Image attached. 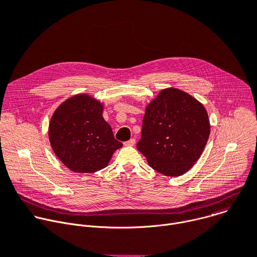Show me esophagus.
I'll return each instance as SVG.
<instances>
[{
  "label": "esophagus",
  "mask_w": 257,
  "mask_h": 257,
  "mask_svg": "<svg viewBox=\"0 0 257 257\" xmlns=\"http://www.w3.org/2000/svg\"><path fill=\"white\" fill-rule=\"evenodd\" d=\"M124 145L127 146V147H132V146L135 145V139H134V138H131V139H129L128 142H125Z\"/></svg>",
  "instance_id": "1"
}]
</instances>
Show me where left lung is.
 I'll list each match as a JSON object with an SVG mask.
<instances>
[{
	"label": "left lung",
	"mask_w": 257,
	"mask_h": 257,
	"mask_svg": "<svg viewBox=\"0 0 257 257\" xmlns=\"http://www.w3.org/2000/svg\"><path fill=\"white\" fill-rule=\"evenodd\" d=\"M210 134L208 113L179 89L162 90L146 109L137 150L166 176H180L201 157Z\"/></svg>",
	"instance_id": "8db88e82"
}]
</instances>
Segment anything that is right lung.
I'll list each match as a JSON object with an SVG mask.
<instances>
[{
  "label": "right lung",
  "mask_w": 257,
  "mask_h": 257,
  "mask_svg": "<svg viewBox=\"0 0 257 257\" xmlns=\"http://www.w3.org/2000/svg\"><path fill=\"white\" fill-rule=\"evenodd\" d=\"M102 104L87 94L71 97L57 107L49 125L51 147L74 172L104 168L113 152L123 147L102 116Z\"/></svg>",
  "instance_id": "1"
}]
</instances>
